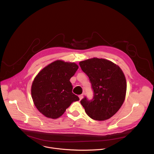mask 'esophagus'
I'll use <instances>...</instances> for the list:
<instances>
[{"mask_svg": "<svg viewBox=\"0 0 154 154\" xmlns=\"http://www.w3.org/2000/svg\"><path fill=\"white\" fill-rule=\"evenodd\" d=\"M79 99H80V100H81L83 97V94H80V95H79Z\"/></svg>", "mask_w": 154, "mask_h": 154, "instance_id": "obj_1", "label": "esophagus"}]
</instances>
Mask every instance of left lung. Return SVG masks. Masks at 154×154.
Returning <instances> with one entry per match:
<instances>
[{
	"label": "left lung",
	"instance_id": "1",
	"mask_svg": "<svg viewBox=\"0 0 154 154\" xmlns=\"http://www.w3.org/2000/svg\"><path fill=\"white\" fill-rule=\"evenodd\" d=\"M89 77L93 97H85L80 101L86 113L97 121L112 117L122 106L125 97L127 83L121 68L105 59L93 58L79 63Z\"/></svg>",
	"mask_w": 154,
	"mask_h": 154
}]
</instances>
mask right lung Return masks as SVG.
Returning <instances> with one entry per match:
<instances>
[{
  "instance_id": "right-lung-1",
  "label": "right lung",
  "mask_w": 154,
  "mask_h": 154,
  "mask_svg": "<svg viewBox=\"0 0 154 154\" xmlns=\"http://www.w3.org/2000/svg\"><path fill=\"white\" fill-rule=\"evenodd\" d=\"M79 68L74 63L55 61L43 68L32 85V97L38 111L47 118L57 119L72 102L79 100L69 81Z\"/></svg>"
}]
</instances>
